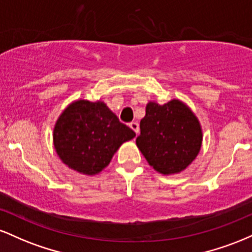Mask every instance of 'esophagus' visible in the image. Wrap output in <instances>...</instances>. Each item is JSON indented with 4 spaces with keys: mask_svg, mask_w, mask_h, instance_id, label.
<instances>
[{
    "mask_svg": "<svg viewBox=\"0 0 252 252\" xmlns=\"http://www.w3.org/2000/svg\"><path fill=\"white\" fill-rule=\"evenodd\" d=\"M129 126H130V128H131L132 130H134L136 135H137L138 132H140V126H138V123H137V122H131V123L129 124Z\"/></svg>",
    "mask_w": 252,
    "mask_h": 252,
    "instance_id": "esophagus-1",
    "label": "esophagus"
}]
</instances>
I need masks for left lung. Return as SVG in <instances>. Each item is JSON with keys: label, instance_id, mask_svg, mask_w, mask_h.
Returning <instances> with one entry per match:
<instances>
[{"label": "left lung", "instance_id": "left-lung-1", "mask_svg": "<svg viewBox=\"0 0 252 252\" xmlns=\"http://www.w3.org/2000/svg\"><path fill=\"white\" fill-rule=\"evenodd\" d=\"M136 144L156 172L176 174L186 169L199 154L202 142L200 123L179 99L166 104L149 102L140 123Z\"/></svg>", "mask_w": 252, "mask_h": 252}]
</instances>
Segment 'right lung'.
Instances as JSON below:
<instances>
[{"label": "right lung", "instance_id": "1", "mask_svg": "<svg viewBox=\"0 0 252 252\" xmlns=\"http://www.w3.org/2000/svg\"><path fill=\"white\" fill-rule=\"evenodd\" d=\"M135 136L104 102L79 99L71 103L58 118L53 143L58 156L68 168L96 175L108 166L122 143Z\"/></svg>", "mask_w": 252, "mask_h": 252}]
</instances>
